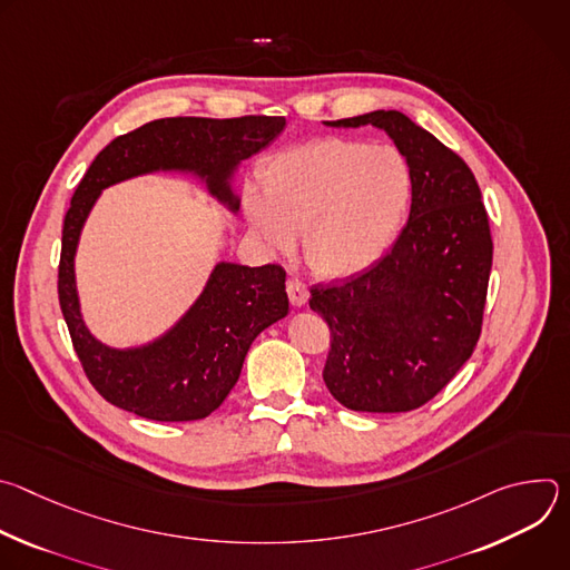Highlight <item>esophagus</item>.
Here are the masks:
<instances>
[{"mask_svg":"<svg viewBox=\"0 0 570 570\" xmlns=\"http://www.w3.org/2000/svg\"><path fill=\"white\" fill-rule=\"evenodd\" d=\"M286 291H288V299H291L293 306L299 308V306L306 304L308 291H306V286H304L299 279H288V282H286Z\"/></svg>","mask_w":570,"mask_h":570,"instance_id":"34e87169","label":"esophagus"}]
</instances>
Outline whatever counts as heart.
Returning <instances> with one entry per match:
<instances>
[{
	"label": "heart",
	"mask_w": 570,
	"mask_h": 570,
	"mask_svg": "<svg viewBox=\"0 0 570 570\" xmlns=\"http://www.w3.org/2000/svg\"><path fill=\"white\" fill-rule=\"evenodd\" d=\"M262 196L243 200L255 236L286 255L302 234L304 257L322 277H352L379 264L413 203V169L390 144L322 137L271 155Z\"/></svg>",
	"instance_id": "obj_1"
}]
</instances>
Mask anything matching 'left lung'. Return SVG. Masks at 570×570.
Wrapping results in <instances>:
<instances>
[{
    "instance_id": "1",
    "label": "left lung",
    "mask_w": 570,
    "mask_h": 570,
    "mask_svg": "<svg viewBox=\"0 0 570 570\" xmlns=\"http://www.w3.org/2000/svg\"><path fill=\"white\" fill-rule=\"evenodd\" d=\"M330 126L387 132L413 169L411 216L365 273L313 286L308 306L332 332L322 379L361 413H409L431 401L480 338L494 243L464 159L396 110Z\"/></svg>"
}]
</instances>
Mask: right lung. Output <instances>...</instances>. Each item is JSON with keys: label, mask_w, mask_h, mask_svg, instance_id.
Masks as SVG:
<instances>
[{"label": "right lung", "mask_w": 570, "mask_h": 570, "mask_svg": "<svg viewBox=\"0 0 570 570\" xmlns=\"http://www.w3.org/2000/svg\"><path fill=\"white\" fill-rule=\"evenodd\" d=\"M286 126L284 117L236 119L169 117L112 139L78 183L62 225L58 299L67 330L90 383L117 409L155 422H194L214 413L238 381L253 341L288 313L286 273L220 262L194 306L157 341L115 350L97 341L80 315L73 257L99 194L155 171L198 176L207 191L238 209L232 176L243 159L266 148Z\"/></svg>", "instance_id": "obj_1"}]
</instances>
